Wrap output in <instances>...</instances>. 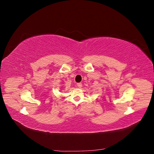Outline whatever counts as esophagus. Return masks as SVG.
I'll use <instances>...</instances> for the list:
<instances>
[{"label": "esophagus", "mask_w": 154, "mask_h": 154, "mask_svg": "<svg viewBox=\"0 0 154 154\" xmlns=\"http://www.w3.org/2000/svg\"><path fill=\"white\" fill-rule=\"evenodd\" d=\"M77 86H78V87H79V88L82 87V83H77Z\"/></svg>", "instance_id": "obj_1"}]
</instances>
